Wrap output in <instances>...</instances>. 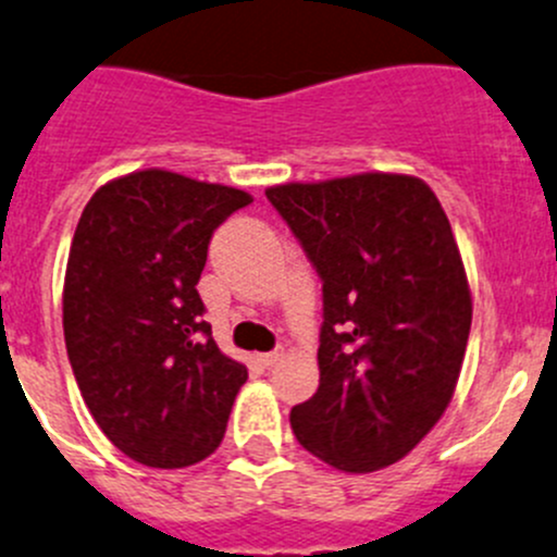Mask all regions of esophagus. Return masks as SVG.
I'll return each mask as SVG.
<instances>
[{
    "label": "esophagus",
    "instance_id": "obj_1",
    "mask_svg": "<svg viewBox=\"0 0 557 557\" xmlns=\"http://www.w3.org/2000/svg\"><path fill=\"white\" fill-rule=\"evenodd\" d=\"M281 356H284V350H271V352H260L257 356V361L262 363V367H273V363L281 361Z\"/></svg>",
    "mask_w": 557,
    "mask_h": 557
}]
</instances>
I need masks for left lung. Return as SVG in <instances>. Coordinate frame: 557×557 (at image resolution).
Wrapping results in <instances>:
<instances>
[{
  "instance_id": "obj_1",
  "label": "left lung",
  "mask_w": 557,
  "mask_h": 557,
  "mask_svg": "<svg viewBox=\"0 0 557 557\" xmlns=\"http://www.w3.org/2000/svg\"><path fill=\"white\" fill-rule=\"evenodd\" d=\"M324 281L319 391L297 441L345 472L398 462L441 420L462 372L472 300L428 183L363 172L265 190Z\"/></svg>"
}]
</instances>
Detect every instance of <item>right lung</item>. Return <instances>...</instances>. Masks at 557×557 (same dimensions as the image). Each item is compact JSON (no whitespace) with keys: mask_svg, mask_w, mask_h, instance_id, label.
<instances>
[{"mask_svg":"<svg viewBox=\"0 0 557 557\" xmlns=\"http://www.w3.org/2000/svg\"><path fill=\"white\" fill-rule=\"evenodd\" d=\"M252 196L166 170L100 185L71 242L63 334L89 414L148 468L220 446L247 367L220 352L196 284L209 238Z\"/></svg>","mask_w":557,"mask_h":557,"instance_id":"obj_1","label":"right lung"}]
</instances>
